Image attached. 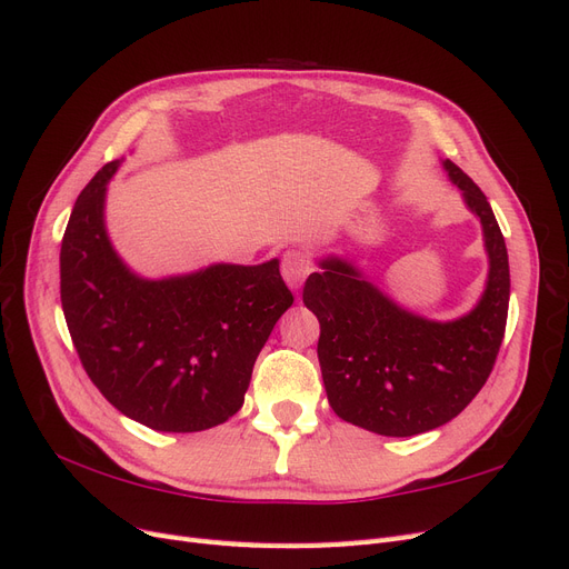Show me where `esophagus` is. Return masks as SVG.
I'll use <instances>...</instances> for the list:
<instances>
[{
	"label": "esophagus",
	"mask_w": 569,
	"mask_h": 569,
	"mask_svg": "<svg viewBox=\"0 0 569 569\" xmlns=\"http://www.w3.org/2000/svg\"><path fill=\"white\" fill-rule=\"evenodd\" d=\"M311 272V261L301 249H289L282 258V278L291 289H299L306 280V274Z\"/></svg>",
	"instance_id": "esophagus-1"
}]
</instances>
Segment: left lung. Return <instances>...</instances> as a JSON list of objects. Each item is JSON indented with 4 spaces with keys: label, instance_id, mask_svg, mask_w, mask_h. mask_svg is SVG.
<instances>
[{
    "label": "left lung",
    "instance_id": "1",
    "mask_svg": "<svg viewBox=\"0 0 569 569\" xmlns=\"http://www.w3.org/2000/svg\"><path fill=\"white\" fill-rule=\"evenodd\" d=\"M441 166L485 234L489 274L472 311L456 320L412 313L343 256L320 258L303 287L320 322L327 401L341 420L382 437H416L453 420L485 387L506 332V239L485 192L449 159Z\"/></svg>",
    "mask_w": 569,
    "mask_h": 569
}]
</instances>
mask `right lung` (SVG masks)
I'll return each instance as SVG.
<instances>
[{
	"instance_id": "1",
	"label": "right lung",
	"mask_w": 569,
	"mask_h": 569,
	"mask_svg": "<svg viewBox=\"0 0 569 569\" xmlns=\"http://www.w3.org/2000/svg\"><path fill=\"white\" fill-rule=\"evenodd\" d=\"M111 161L82 189L61 242V306L84 372L123 416L201 432L242 408L258 353L295 297L280 261L213 263L149 280L107 232Z\"/></svg>"
}]
</instances>
